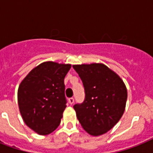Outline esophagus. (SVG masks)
<instances>
[{"label":"esophagus","instance_id":"obj_1","mask_svg":"<svg viewBox=\"0 0 153 153\" xmlns=\"http://www.w3.org/2000/svg\"><path fill=\"white\" fill-rule=\"evenodd\" d=\"M68 102H69V103L71 105H72L73 104V103H74V99L73 98H70L69 99H68Z\"/></svg>","mask_w":153,"mask_h":153}]
</instances>
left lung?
I'll use <instances>...</instances> for the list:
<instances>
[{"instance_id": "1", "label": "left lung", "mask_w": 153, "mask_h": 153, "mask_svg": "<svg viewBox=\"0 0 153 153\" xmlns=\"http://www.w3.org/2000/svg\"><path fill=\"white\" fill-rule=\"evenodd\" d=\"M85 90V99L74 109L82 127L92 136L110 130L126 109L127 89L122 79L102 63L74 65Z\"/></svg>"}]
</instances>
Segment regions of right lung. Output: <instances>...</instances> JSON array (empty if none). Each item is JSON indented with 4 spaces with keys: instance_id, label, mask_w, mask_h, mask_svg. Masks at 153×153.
I'll use <instances>...</instances> for the list:
<instances>
[{
    "instance_id": "right-lung-1",
    "label": "right lung",
    "mask_w": 153,
    "mask_h": 153,
    "mask_svg": "<svg viewBox=\"0 0 153 153\" xmlns=\"http://www.w3.org/2000/svg\"><path fill=\"white\" fill-rule=\"evenodd\" d=\"M71 64L42 62L23 79L18 88V105L25 123L39 135L59 126L67 107L64 78Z\"/></svg>"
}]
</instances>
